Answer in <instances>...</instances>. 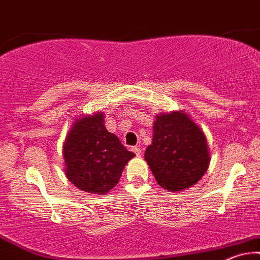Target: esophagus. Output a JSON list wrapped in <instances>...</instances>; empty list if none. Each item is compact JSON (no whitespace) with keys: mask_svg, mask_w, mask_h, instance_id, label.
<instances>
[{"mask_svg":"<svg viewBox=\"0 0 260 260\" xmlns=\"http://www.w3.org/2000/svg\"><path fill=\"white\" fill-rule=\"evenodd\" d=\"M132 151H133L134 153L137 154V156H139V154L141 153V149H140L139 146H133V147H132Z\"/></svg>","mask_w":260,"mask_h":260,"instance_id":"obj_1","label":"esophagus"}]
</instances>
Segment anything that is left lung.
Here are the masks:
<instances>
[{"label": "left lung", "instance_id": "left-lung-1", "mask_svg": "<svg viewBox=\"0 0 260 260\" xmlns=\"http://www.w3.org/2000/svg\"><path fill=\"white\" fill-rule=\"evenodd\" d=\"M145 160L163 188L179 192L189 188L208 170L206 138L186 113L162 114L153 123L152 144Z\"/></svg>", "mask_w": 260, "mask_h": 260}]
</instances>
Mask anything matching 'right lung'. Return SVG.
Masks as SVG:
<instances>
[{
    "label": "right lung",
    "instance_id": "right-lung-1",
    "mask_svg": "<svg viewBox=\"0 0 260 260\" xmlns=\"http://www.w3.org/2000/svg\"><path fill=\"white\" fill-rule=\"evenodd\" d=\"M134 156L106 129L102 113L78 120L63 145L68 180L93 194H106L116 186L124 166Z\"/></svg>",
    "mask_w": 260,
    "mask_h": 260
}]
</instances>
